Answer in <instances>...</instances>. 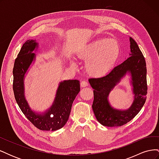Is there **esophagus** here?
<instances>
[{
    "instance_id": "1",
    "label": "esophagus",
    "mask_w": 159,
    "mask_h": 159,
    "mask_svg": "<svg viewBox=\"0 0 159 159\" xmlns=\"http://www.w3.org/2000/svg\"><path fill=\"white\" fill-rule=\"evenodd\" d=\"M81 88H85V87H87V86L88 85V83L86 81H82L81 82Z\"/></svg>"
}]
</instances>
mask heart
Here are the masks:
<instances>
[{
	"label": "heart",
	"mask_w": 159,
	"mask_h": 159,
	"mask_svg": "<svg viewBox=\"0 0 159 159\" xmlns=\"http://www.w3.org/2000/svg\"><path fill=\"white\" fill-rule=\"evenodd\" d=\"M120 53V46L116 40L99 38L81 47L78 56L86 62L85 69L88 74L103 76L108 74L116 64Z\"/></svg>",
	"instance_id": "heart-1"
}]
</instances>
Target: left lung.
<instances>
[{"label":"left lung","mask_w":159,"mask_h":159,"mask_svg":"<svg viewBox=\"0 0 159 159\" xmlns=\"http://www.w3.org/2000/svg\"><path fill=\"white\" fill-rule=\"evenodd\" d=\"M130 53L127 58L109 74L98 78H89L93 90L92 109L98 121L103 126L119 127L127 123L140 111L145 103L147 93L146 61L141 51L129 37ZM128 80L134 96L132 105L127 110L116 109L110 105L108 95L121 80Z\"/></svg>","instance_id":"1"}]
</instances>
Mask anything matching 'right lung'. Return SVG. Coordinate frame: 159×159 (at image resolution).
I'll use <instances>...</instances> for the list:
<instances>
[{
	"label": "right lung",
	"mask_w": 159,
	"mask_h": 159,
	"mask_svg": "<svg viewBox=\"0 0 159 159\" xmlns=\"http://www.w3.org/2000/svg\"><path fill=\"white\" fill-rule=\"evenodd\" d=\"M39 44L36 40H28L21 48L13 68L14 97L24 115L38 129L43 131H56L63 127L69 119L74 101L80 91V81H61L56 91L54 102L43 111L32 109L25 96V80L30 67L36 61V52Z\"/></svg>",
	"instance_id": "1"
}]
</instances>
